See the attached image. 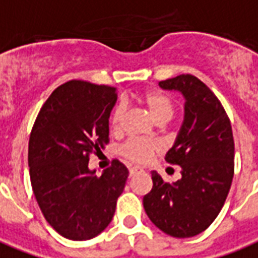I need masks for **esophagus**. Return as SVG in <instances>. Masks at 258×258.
<instances>
[{
  "mask_svg": "<svg viewBox=\"0 0 258 258\" xmlns=\"http://www.w3.org/2000/svg\"><path fill=\"white\" fill-rule=\"evenodd\" d=\"M138 172H144V169L139 167H131L130 168V176H133V175H135V173Z\"/></svg>",
  "mask_w": 258,
  "mask_h": 258,
  "instance_id": "esophagus-1",
  "label": "esophagus"
}]
</instances>
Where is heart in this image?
Returning <instances> with one entry per match:
<instances>
[{"instance_id":"heart-1","label":"heart","mask_w":258,"mask_h":258,"mask_svg":"<svg viewBox=\"0 0 258 258\" xmlns=\"http://www.w3.org/2000/svg\"><path fill=\"white\" fill-rule=\"evenodd\" d=\"M144 104L149 109L153 119L158 123H165L171 119L175 113V105L172 100L160 91H149L144 95ZM125 104L120 102L113 108L109 117L110 130L114 133H120L123 130L124 119H125ZM160 145L154 139L145 138H131L125 141L120 146V154L124 158L137 164L148 163L157 152Z\"/></svg>"}]
</instances>
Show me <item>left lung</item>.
Segmentation results:
<instances>
[{"label":"left lung","instance_id":"obj_1","mask_svg":"<svg viewBox=\"0 0 258 258\" xmlns=\"http://www.w3.org/2000/svg\"><path fill=\"white\" fill-rule=\"evenodd\" d=\"M158 85L186 98L182 128L165 156L167 163L180 165L182 179L167 183L153 171L144 208L163 232L190 238L207 230L226 202L234 177L232 128L219 98L196 76L183 74Z\"/></svg>","mask_w":258,"mask_h":258}]
</instances>
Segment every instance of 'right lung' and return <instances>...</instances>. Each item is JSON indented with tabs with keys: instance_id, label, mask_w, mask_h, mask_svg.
I'll use <instances>...</instances> for the list:
<instances>
[{
	"instance_id": "obj_1",
	"label": "right lung",
	"mask_w": 258,
	"mask_h": 258,
	"mask_svg": "<svg viewBox=\"0 0 258 258\" xmlns=\"http://www.w3.org/2000/svg\"><path fill=\"white\" fill-rule=\"evenodd\" d=\"M114 87L70 81L42 105L28 141L34 196L46 221L67 239L86 241L108 227L128 169L113 160L101 176L89 169L90 154L109 144Z\"/></svg>"
}]
</instances>
